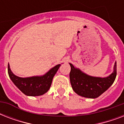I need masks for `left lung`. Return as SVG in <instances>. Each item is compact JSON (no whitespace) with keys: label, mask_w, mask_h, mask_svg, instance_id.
<instances>
[{"label":"left lung","mask_w":124,"mask_h":124,"mask_svg":"<svg viewBox=\"0 0 124 124\" xmlns=\"http://www.w3.org/2000/svg\"><path fill=\"white\" fill-rule=\"evenodd\" d=\"M70 82L75 92L80 96L89 98H96L100 96L113 84L116 77V62L113 72L107 77H95L87 75L81 70L70 64Z\"/></svg>","instance_id":"1"}]
</instances>
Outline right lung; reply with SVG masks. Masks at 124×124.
I'll use <instances>...</instances> for the list:
<instances>
[{
	"instance_id": "add662e5",
	"label": "right lung",
	"mask_w": 124,
	"mask_h": 124,
	"mask_svg": "<svg viewBox=\"0 0 124 124\" xmlns=\"http://www.w3.org/2000/svg\"><path fill=\"white\" fill-rule=\"evenodd\" d=\"M58 64L51 68L48 72L42 76L22 78L15 75L11 71L9 65L8 66L9 77L15 85L27 96L42 95L49 89L54 75L60 68Z\"/></svg>"
}]
</instances>
